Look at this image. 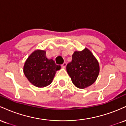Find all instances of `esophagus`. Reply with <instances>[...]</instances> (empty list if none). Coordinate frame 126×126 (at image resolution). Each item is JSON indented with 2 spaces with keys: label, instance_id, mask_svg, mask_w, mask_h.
I'll return each mask as SVG.
<instances>
[{
  "label": "esophagus",
  "instance_id": "esophagus-1",
  "mask_svg": "<svg viewBox=\"0 0 126 126\" xmlns=\"http://www.w3.org/2000/svg\"><path fill=\"white\" fill-rule=\"evenodd\" d=\"M66 65H67V64H66V62H64V63H63V64H62V67L63 68V69H64V68H66Z\"/></svg>",
  "mask_w": 126,
  "mask_h": 126
}]
</instances>
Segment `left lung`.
Masks as SVG:
<instances>
[{"instance_id": "obj_1", "label": "left lung", "mask_w": 126, "mask_h": 126, "mask_svg": "<svg viewBox=\"0 0 126 126\" xmlns=\"http://www.w3.org/2000/svg\"><path fill=\"white\" fill-rule=\"evenodd\" d=\"M66 70L73 85L79 89H84L96 81L99 64L92 52L85 48L73 53L72 61L68 63Z\"/></svg>"}]
</instances>
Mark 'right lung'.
I'll return each instance as SVG.
<instances>
[{
    "mask_svg": "<svg viewBox=\"0 0 126 126\" xmlns=\"http://www.w3.org/2000/svg\"><path fill=\"white\" fill-rule=\"evenodd\" d=\"M46 51L35 50L29 56L24 66V73L29 82L38 88L51 84L56 72L61 66L46 57Z\"/></svg>",
    "mask_w": 126,
    "mask_h": 126,
    "instance_id": "obj_1",
    "label": "right lung"
}]
</instances>
